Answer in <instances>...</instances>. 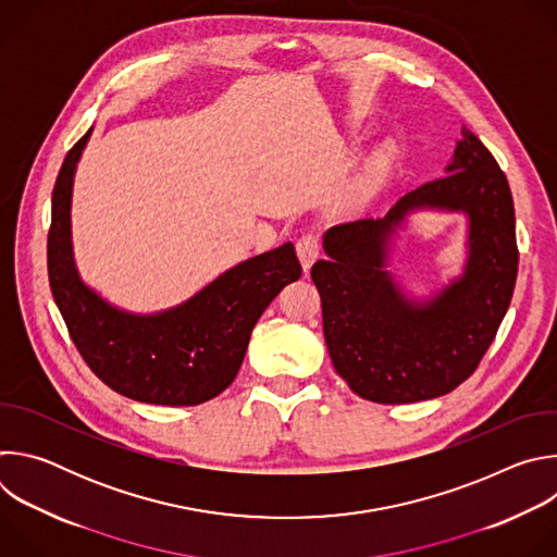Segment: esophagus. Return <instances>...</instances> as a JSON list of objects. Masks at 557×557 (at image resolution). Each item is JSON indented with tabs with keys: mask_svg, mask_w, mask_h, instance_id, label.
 I'll list each match as a JSON object with an SVG mask.
<instances>
[{
	"mask_svg": "<svg viewBox=\"0 0 557 557\" xmlns=\"http://www.w3.org/2000/svg\"><path fill=\"white\" fill-rule=\"evenodd\" d=\"M295 249H297V258L301 262V269L308 271L312 267V262L317 260V256H320V240H317L314 233H304L297 240Z\"/></svg>",
	"mask_w": 557,
	"mask_h": 557,
	"instance_id": "obj_1",
	"label": "esophagus"
}]
</instances>
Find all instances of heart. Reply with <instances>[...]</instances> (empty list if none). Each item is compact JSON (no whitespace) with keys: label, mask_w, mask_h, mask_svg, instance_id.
I'll list each match as a JSON object with an SVG mask.
<instances>
[{"label":"heart","mask_w":557,"mask_h":557,"mask_svg":"<svg viewBox=\"0 0 557 557\" xmlns=\"http://www.w3.org/2000/svg\"><path fill=\"white\" fill-rule=\"evenodd\" d=\"M392 168V153L389 149H376L372 153V158L368 161V168L361 176V183H359V191H368L370 187H374V183H379Z\"/></svg>","instance_id":"b5f03b06"}]
</instances>
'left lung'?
I'll return each instance as SVG.
<instances>
[{
    "instance_id": "1",
    "label": "left lung",
    "mask_w": 557,
    "mask_h": 557,
    "mask_svg": "<svg viewBox=\"0 0 557 557\" xmlns=\"http://www.w3.org/2000/svg\"><path fill=\"white\" fill-rule=\"evenodd\" d=\"M460 134L443 178L406 194L383 218L331 226L326 258L310 269L333 366L361 399L394 406L451 392L481 363L511 304V189L479 136ZM417 210L468 218L463 273L425 302L410 300L386 271L393 237Z\"/></svg>"
}]
</instances>
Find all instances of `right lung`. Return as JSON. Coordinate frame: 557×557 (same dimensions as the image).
<instances>
[{
  "label": "right lung",
  "instance_id": "right-lung-1",
  "mask_svg": "<svg viewBox=\"0 0 557 557\" xmlns=\"http://www.w3.org/2000/svg\"><path fill=\"white\" fill-rule=\"evenodd\" d=\"M92 127L67 151L52 189L48 277L70 337L114 392L151 406H198L231 385L251 333L277 293L299 280L290 243L220 273L187 301L161 312L116 308L90 288L72 253V185Z\"/></svg>",
  "mask_w": 557,
  "mask_h": 557
}]
</instances>
